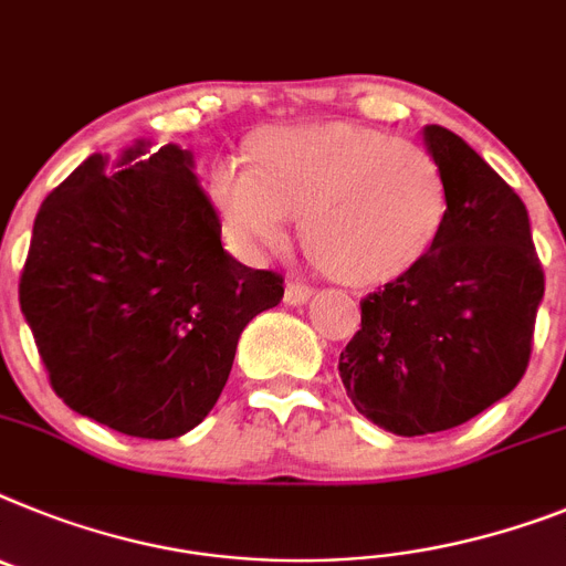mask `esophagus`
I'll return each mask as SVG.
<instances>
[{
	"label": "esophagus",
	"instance_id": "1",
	"mask_svg": "<svg viewBox=\"0 0 566 566\" xmlns=\"http://www.w3.org/2000/svg\"><path fill=\"white\" fill-rule=\"evenodd\" d=\"M312 294H315V289L306 286V283H286V292H283V297H286L289 306H303V303H306Z\"/></svg>",
	"mask_w": 566,
	"mask_h": 566
}]
</instances>
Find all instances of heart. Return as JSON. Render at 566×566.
I'll return each instance as SVG.
<instances>
[{
    "instance_id": "1",
    "label": "heart",
    "mask_w": 566,
    "mask_h": 566,
    "mask_svg": "<svg viewBox=\"0 0 566 566\" xmlns=\"http://www.w3.org/2000/svg\"><path fill=\"white\" fill-rule=\"evenodd\" d=\"M245 166L217 163L209 197L243 249H283L301 220L306 258L337 283L375 289L415 272L449 217L438 159L421 145L352 123L263 128Z\"/></svg>"
}]
</instances>
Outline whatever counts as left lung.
<instances>
[{
  "mask_svg": "<svg viewBox=\"0 0 566 566\" xmlns=\"http://www.w3.org/2000/svg\"><path fill=\"white\" fill-rule=\"evenodd\" d=\"M449 188L443 234L415 272L360 301L340 352L355 409L403 438L443 432L524 378L544 269L526 206L458 134L423 128Z\"/></svg>",
  "mask_w": 566,
  "mask_h": 566,
  "instance_id": "1",
  "label": "left lung"
}]
</instances>
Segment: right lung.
Listing matches in <instances>:
<instances>
[{"label":"right lung","mask_w":566,"mask_h":566,"mask_svg":"<svg viewBox=\"0 0 566 566\" xmlns=\"http://www.w3.org/2000/svg\"><path fill=\"white\" fill-rule=\"evenodd\" d=\"M220 229L171 143L91 154L45 197L19 306L74 412L154 441L211 412L240 332L283 301V277L231 258Z\"/></svg>","instance_id":"obj_1"}]
</instances>
